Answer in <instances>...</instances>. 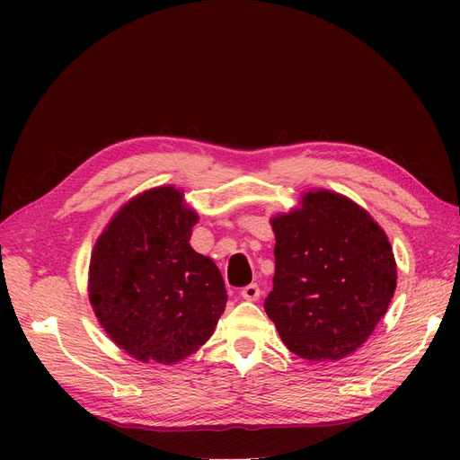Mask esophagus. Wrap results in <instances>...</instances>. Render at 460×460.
<instances>
[{
    "mask_svg": "<svg viewBox=\"0 0 460 460\" xmlns=\"http://www.w3.org/2000/svg\"><path fill=\"white\" fill-rule=\"evenodd\" d=\"M242 297L245 301H257L261 297V288L257 284H249L242 289Z\"/></svg>",
    "mask_w": 460,
    "mask_h": 460,
    "instance_id": "obj_1",
    "label": "esophagus"
}]
</instances>
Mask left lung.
Segmentation results:
<instances>
[{"mask_svg": "<svg viewBox=\"0 0 460 460\" xmlns=\"http://www.w3.org/2000/svg\"><path fill=\"white\" fill-rule=\"evenodd\" d=\"M274 288L264 311L291 353L341 360L385 314L397 264L385 232L363 207L330 190L307 191L301 207L270 218Z\"/></svg>", "mask_w": 460, "mask_h": 460, "instance_id": "left-lung-1", "label": "left lung"}]
</instances>
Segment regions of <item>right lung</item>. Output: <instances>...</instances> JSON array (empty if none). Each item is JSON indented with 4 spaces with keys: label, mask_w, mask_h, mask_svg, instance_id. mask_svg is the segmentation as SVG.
Masks as SVG:
<instances>
[{
    "label": "right lung",
    "mask_w": 460,
    "mask_h": 460,
    "mask_svg": "<svg viewBox=\"0 0 460 460\" xmlns=\"http://www.w3.org/2000/svg\"><path fill=\"white\" fill-rule=\"evenodd\" d=\"M172 186L124 205L97 238L88 291L100 324L142 363L174 365L213 336L226 307L217 264L190 245L199 220Z\"/></svg>",
    "instance_id": "right-lung-1"
}]
</instances>
